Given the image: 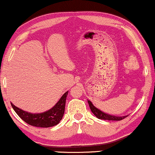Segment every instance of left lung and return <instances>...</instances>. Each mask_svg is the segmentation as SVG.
Returning a JSON list of instances; mask_svg holds the SVG:
<instances>
[{
    "instance_id": "1",
    "label": "left lung",
    "mask_w": 155,
    "mask_h": 155,
    "mask_svg": "<svg viewBox=\"0 0 155 155\" xmlns=\"http://www.w3.org/2000/svg\"><path fill=\"white\" fill-rule=\"evenodd\" d=\"M89 106H90V109L92 113L94 114V115L96 117H97L100 120H114V121H120L123 120V119L127 117V116H123V117H117L114 116V115L108 114H106L104 112H103L101 110H99L98 108H97L92 104V102L90 101H88Z\"/></svg>"
}]
</instances>
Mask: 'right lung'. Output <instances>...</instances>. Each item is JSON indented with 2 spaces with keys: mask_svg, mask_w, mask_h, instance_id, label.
I'll return each instance as SVG.
<instances>
[{
  "mask_svg": "<svg viewBox=\"0 0 155 155\" xmlns=\"http://www.w3.org/2000/svg\"><path fill=\"white\" fill-rule=\"evenodd\" d=\"M68 93V91L65 92L51 109L43 113H29L15 106L12 103H11V105L17 115L30 125L38 127H50L57 125L63 118Z\"/></svg>",
  "mask_w": 155,
  "mask_h": 155,
  "instance_id": "obj_1",
  "label": "right lung"
}]
</instances>
